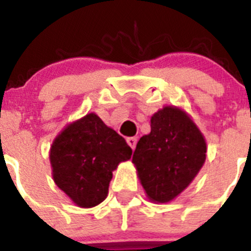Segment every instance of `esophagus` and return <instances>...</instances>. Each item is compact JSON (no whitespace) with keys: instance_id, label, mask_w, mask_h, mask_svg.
<instances>
[{"instance_id":"obj_1","label":"esophagus","mask_w":251,"mask_h":251,"mask_svg":"<svg viewBox=\"0 0 251 251\" xmlns=\"http://www.w3.org/2000/svg\"><path fill=\"white\" fill-rule=\"evenodd\" d=\"M127 143L129 145V147L134 151V148H136L137 146V138L136 137H129V138H127Z\"/></svg>"}]
</instances>
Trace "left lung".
Returning <instances> with one entry per match:
<instances>
[{
	"instance_id": "8db88e82",
	"label": "left lung",
	"mask_w": 251,
	"mask_h": 251,
	"mask_svg": "<svg viewBox=\"0 0 251 251\" xmlns=\"http://www.w3.org/2000/svg\"><path fill=\"white\" fill-rule=\"evenodd\" d=\"M206 151L205 137L185 110L166 105L154 113L151 133L141 137L132 158L148 199H176L202 168Z\"/></svg>"
}]
</instances>
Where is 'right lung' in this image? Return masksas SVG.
<instances>
[{
  "label": "right lung",
  "mask_w": 251,
  "mask_h": 251,
  "mask_svg": "<svg viewBox=\"0 0 251 251\" xmlns=\"http://www.w3.org/2000/svg\"><path fill=\"white\" fill-rule=\"evenodd\" d=\"M52 178L76 206L94 207L108 196L113 171L132 148L95 113L69 123L50 148Z\"/></svg>",
  "instance_id": "right-lung-1"
}]
</instances>
